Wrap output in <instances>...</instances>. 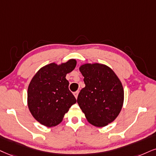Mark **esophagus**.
Returning <instances> with one entry per match:
<instances>
[{
    "mask_svg": "<svg viewBox=\"0 0 156 156\" xmlns=\"http://www.w3.org/2000/svg\"><path fill=\"white\" fill-rule=\"evenodd\" d=\"M78 94H79V91L74 92V97L76 98H77V97H78Z\"/></svg>",
    "mask_w": 156,
    "mask_h": 156,
    "instance_id": "1",
    "label": "esophagus"
}]
</instances>
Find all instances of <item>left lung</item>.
Instances as JSON below:
<instances>
[{"label":"left lung","mask_w":156,"mask_h":156,"mask_svg":"<svg viewBox=\"0 0 156 156\" xmlns=\"http://www.w3.org/2000/svg\"><path fill=\"white\" fill-rule=\"evenodd\" d=\"M85 87L79 93L77 103L90 124L102 127L118 116L124 103L122 82L108 66L100 63L80 66Z\"/></svg>","instance_id":"obj_1"}]
</instances>
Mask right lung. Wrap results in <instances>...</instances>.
<instances>
[{
	"label": "right lung",
	"instance_id": "right-lung-1",
	"mask_svg": "<svg viewBox=\"0 0 156 156\" xmlns=\"http://www.w3.org/2000/svg\"><path fill=\"white\" fill-rule=\"evenodd\" d=\"M76 64V60L70 59L61 65L55 63L46 65L36 73L29 84V109L34 118L44 126L51 127L60 124L65 113L76 103L66 79Z\"/></svg>",
	"mask_w": 156,
	"mask_h": 156
}]
</instances>
